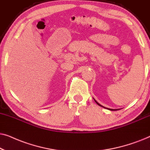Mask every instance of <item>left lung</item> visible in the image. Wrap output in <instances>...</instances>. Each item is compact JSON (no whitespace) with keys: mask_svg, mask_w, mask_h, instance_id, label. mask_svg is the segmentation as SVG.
I'll return each instance as SVG.
<instances>
[{"mask_svg":"<svg viewBox=\"0 0 150 150\" xmlns=\"http://www.w3.org/2000/svg\"><path fill=\"white\" fill-rule=\"evenodd\" d=\"M95 102H96V103H97L98 104V105H99V106H102V107H103V108H107V109H108V110H117V109H111V108H106V107H104V106H102L101 105V104H100L99 103H98V102H97V101H96V100H95Z\"/></svg>","mask_w":150,"mask_h":150,"instance_id":"8db88e82","label":"left lung"}]
</instances>
